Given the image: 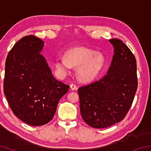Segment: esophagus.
I'll use <instances>...</instances> for the list:
<instances>
[{"label": "esophagus", "mask_w": 151, "mask_h": 151, "mask_svg": "<svg viewBox=\"0 0 151 151\" xmlns=\"http://www.w3.org/2000/svg\"><path fill=\"white\" fill-rule=\"evenodd\" d=\"M70 87L71 90H72V91H75V90H76V89H77V86H76L75 85V84H73V83L70 84Z\"/></svg>", "instance_id": "1"}]
</instances>
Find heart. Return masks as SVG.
Wrapping results in <instances>:
<instances>
[{
  "instance_id": "1",
  "label": "heart",
  "mask_w": 151,
  "mask_h": 151,
  "mask_svg": "<svg viewBox=\"0 0 151 151\" xmlns=\"http://www.w3.org/2000/svg\"><path fill=\"white\" fill-rule=\"evenodd\" d=\"M104 63L105 58L101 53L85 47H76L66 50L64 57L57 58L55 67L58 75L63 76L70 72L72 66H76L78 80L89 83L98 76Z\"/></svg>"
}]
</instances>
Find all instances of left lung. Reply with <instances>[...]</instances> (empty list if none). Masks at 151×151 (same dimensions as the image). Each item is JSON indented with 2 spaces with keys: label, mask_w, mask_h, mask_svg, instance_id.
I'll return each instance as SVG.
<instances>
[{
  "label": "left lung",
  "mask_w": 151,
  "mask_h": 151,
  "mask_svg": "<svg viewBox=\"0 0 151 151\" xmlns=\"http://www.w3.org/2000/svg\"><path fill=\"white\" fill-rule=\"evenodd\" d=\"M114 55L106 75L78 88L80 111L86 124L95 129L121 121L133 102L137 89V61L122 40H109Z\"/></svg>",
  "instance_id": "1"
}]
</instances>
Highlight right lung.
I'll list each match as a JSON object with an SVG mask.
<instances>
[{"label":"right lung","instance_id":"obj_1","mask_svg":"<svg viewBox=\"0 0 151 151\" xmlns=\"http://www.w3.org/2000/svg\"><path fill=\"white\" fill-rule=\"evenodd\" d=\"M44 41L26 36L14 45L5 62L4 93L14 115L31 126L48 123L69 86L57 81L40 52Z\"/></svg>","mask_w":151,"mask_h":151}]
</instances>
